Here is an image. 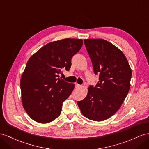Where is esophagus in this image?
<instances>
[{
  "instance_id": "obj_1",
  "label": "esophagus",
  "mask_w": 149,
  "mask_h": 149,
  "mask_svg": "<svg viewBox=\"0 0 149 149\" xmlns=\"http://www.w3.org/2000/svg\"><path fill=\"white\" fill-rule=\"evenodd\" d=\"M75 87H76V88H79V87H81V85L78 84L77 83H75Z\"/></svg>"
}]
</instances>
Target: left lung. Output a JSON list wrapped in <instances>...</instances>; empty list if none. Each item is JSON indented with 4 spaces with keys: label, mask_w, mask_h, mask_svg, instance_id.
Masks as SVG:
<instances>
[{
    "label": "left lung",
    "mask_w": 149,
    "mask_h": 149,
    "mask_svg": "<svg viewBox=\"0 0 149 149\" xmlns=\"http://www.w3.org/2000/svg\"><path fill=\"white\" fill-rule=\"evenodd\" d=\"M92 61L96 86H90L86 97L77 104L84 116L101 121L110 118L121 106L130 87L132 70L126 56L109 41L102 39L84 40Z\"/></svg>",
    "instance_id": "1"
}]
</instances>
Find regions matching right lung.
<instances>
[{"instance_id": "right-lung-1", "label": "right lung", "mask_w": 149, "mask_h": 149, "mask_svg": "<svg viewBox=\"0 0 149 149\" xmlns=\"http://www.w3.org/2000/svg\"><path fill=\"white\" fill-rule=\"evenodd\" d=\"M83 44L81 39L66 38L45 45L28 60L21 79L22 103L33 120L47 123L58 118L63 102L74 89V84L60 79L68 71L71 59Z\"/></svg>"}]
</instances>
